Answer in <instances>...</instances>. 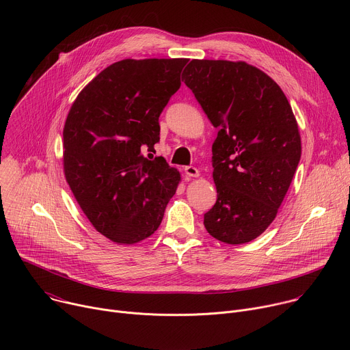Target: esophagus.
<instances>
[{
    "mask_svg": "<svg viewBox=\"0 0 350 350\" xmlns=\"http://www.w3.org/2000/svg\"><path fill=\"white\" fill-rule=\"evenodd\" d=\"M184 172H185V174H187L188 177H198V176H199V170H198L196 167H193V166H187V167L184 169Z\"/></svg>",
    "mask_w": 350,
    "mask_h": 350,
    "instance_id": "1",
    "label": "esophagus"
}]
</instances>
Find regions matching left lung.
I'll return each mask as SVG.
<instances>
[{
    "instance_id": "left-lung-1",
    "label": "left lung",
    "mask_w": 350,
    "mask_h": 350,
    "mask_svg": "<svg viewBox=\"0 0 350 350\" xmlns=\"http://www.w3.org/2000/svg\"><path fill=\"white\" fill-rule=\"evenodd\" d=\"M211 123L217 201L206 231L237 245L258 238L275 219L301 161V135L280 85L245 62L192 59L183 73Z\"/></svg>"
}]
</instances>
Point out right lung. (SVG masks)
<instances>
[{
	"instance_id": "obj_1",
	"label": "right lung",
	"mask_w": 350,
	"mask_h": 350,
	"mask_svg": "<svg viewBox=\"0 0 350 350\" xmlns=\"http://www.w3.org/2000/svg\"><path fill=\"white\" fill-rule=\"evenodd\" d=\"M188 59H123L92 79L64 129V170L81 211L116 243L152 235L176 193L180 173L163 158L159 116L180 88Z\"/></svg>"
}]
</instances>
